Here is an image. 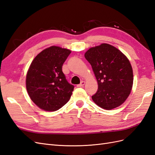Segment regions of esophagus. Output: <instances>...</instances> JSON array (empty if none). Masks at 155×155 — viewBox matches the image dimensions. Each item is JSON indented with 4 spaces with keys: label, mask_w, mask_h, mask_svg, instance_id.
<instances>
[{
    "label": "esophagus",
    "mask_w": 155,
    "mask_h": 155,
    "mask_svg": "<svg viewBox=\"0 0 155 155\" xmlns=\"http://www.w3.org/2000/svg\"><path fill=\"white\" fill-rule=\"evenodd\" d=\"M85 82L84 81H82L80 84H79V85H77V87H83V85H85Z\"/></svg>",
    "instance_id": "1"
}]
</instances>
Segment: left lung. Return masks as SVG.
<instances>
[{
    "mask_svg": "<svg viewBox=\"0 0 155 155\" xmlns=\"http://www.w3.org/2000/svg\"><path fill=\"white\" fill-rule=\"evenodd\" d=\"M85 58L91 64L98 84L92 100L106 110L121 105L129 96L133 84V68L127 58L106 43L88 50Z\"/></svg>",
    "mask_w": 155,
    "mask_h": 155,
    "instance_id": "8db88e82",
    "label": "left lung"
}]
</instances>
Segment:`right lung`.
I'll list each match as a JSON object with an SVG mask.
<instances>
[{
	"mask_svg": "<svg viewBox=\"0 0 155 155\" xmlns=\"http://www.w3.org/2000/svg\"><path fill=\"white\" fill-rule=\"evenodd\" d=\"M70 53V50L52 46L42 51L31 62L26 74V90L40 109L58 110L71 97L74 87L62 71Z\"/></svg>",
	"mask_w": 155,
	"mask_h": 155,
	"instance_id": "1",
	"label": "right lung"
}]
</instances>
